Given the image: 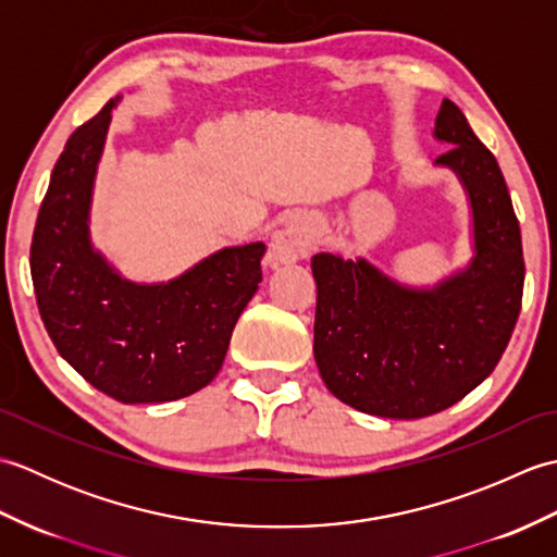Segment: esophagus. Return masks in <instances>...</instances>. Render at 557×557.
<instances>
[{"label":"esophagus","instance_id":"esophagus-1","mask_svg":"<svg viewBox=\"0 0 557 557\" xmlns=\"http://www.w3.org/2000/svg\"><path fill=\"white\" fill-rule=\"evenodd\" d=\"M318 242V222L309 215L292 218L285 227L272 234L268 244V265H292L311 251Z\"/></svg>","mask_w":557,"mask_h":557}]
</instances>
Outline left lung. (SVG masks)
<instances>
[{
  "mask_svg": "<svg viewBox=\"0 0 557 557\" xmlns=\"http://www.w3.org/2000/svg\"><path fill=\"white\" fill-rule=\"evenodd\" d=\"M433 138L469 206V260L433 285L389 277L363 256L318 253L313 357L345 405L385 419H421L469 395L498 366L522 306V234L493 152L455 102Z\"/></svg>",
  "mask_w": 557,
  "mask_h": 557,
  "instance_id": "obj_1",
  "label": "left lung"
}]
</instances>
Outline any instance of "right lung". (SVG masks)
Returning a JSON list of instances; mask_svg holds the SVG:
<instances>
[{"label": "right lung", "instance_id": "1", "mask_svg": "<svg viewBox=\"0 0 557 557\" xmlns=\"http://www.w3.org/2000/svg\"><path fill=\"white\" fill-rule=\"evenodd\" d=\"M120 100L66 140L35 222L30 275L62 359L100 393L152 405L194 395L220 373L263 277L265 244L224 246L172 280L124 277L90 236L98 164Z\"/></svg>", "mask_w": 557, "mask_h": 557}]
</instances>
